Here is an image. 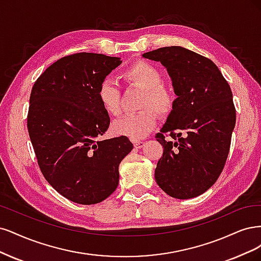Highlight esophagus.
I'll use <instances>...</instances> for the list:
<instances>
[{
	"instance_id": "34e87169",
	"label": "esophagus",
	"mask_w": 261,
	"mask_h": 261,
	"mask_svg": "<svg viewBox=\"0 0 261 261\" xmlns=\"http://www.w3.org/2000/svg\"><path fill=\"white\" fill-rule=\"evenodd\" d=\"M145 143L141 141V140H133V145L136 148H142L143 146H144Z\"/></svg>"
}]
</instances>
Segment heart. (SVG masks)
Segmentation results:
<instances>
[{"label":"heart","mask_w":261,"mask_h":261,"mask_svg":"<svg viewBox=\"0 0 261 261\" xmlns=\"http://www.w3.org/2000/svg\"><path fill=\"white\" fill-rule=\"evenodd\" d=\"M121 79L129 87L142 90L138 107L142 108L118 119L113 124V131L119 136L137 140L147 136L157 122V113L170 114L175 103L173 92L163 83V75L156 67L144 61L132 64L121 73ZM97 97L105 113L116 117L121 112L120 91L117 83L105 78L99 83Z\"/></svg>","instance_id":"1"}]
</instances>
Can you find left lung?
I'll list each match as a JSON object with an SVG mask.
<instances>
[{"mask_svg":"<svg viewBox=\"0 0 261 261\" xmlns=\"http://www.w3.org/2000/svg\"><path fill=\"white\" fill-rule=\"evenodd\" d=\"M142 56L166 67L178 96L156 134L164 147L156 182L171 197H196L219 178L229 155L237 120L231 88L214 62L188 48L166 46Z\"/></svg>","mask_w":261,"mask_h":261,"instance_id":"1","label":"left lung"}]
</instances>
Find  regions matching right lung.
<instances>
[{
	"instance_id": "right-lung-1",
	"label": "right lung",
	"mask_w": 261,
	"mask_h": 261,
	"mask_svg": "<svg viewBox=\"0 0 261 261\" xmlns=\"http://www.w3.org/2000/svg\"><path fill=\"white\" fill-rule=\"evenodd\" d=\"M119 57L75 53L52 64L31 90L27 127L38 165L61 195L81 205L106 199L119 183V164L133 148L121 136L100 140L111 119L97 97Z\"/></svg>"
}]
</instances>
